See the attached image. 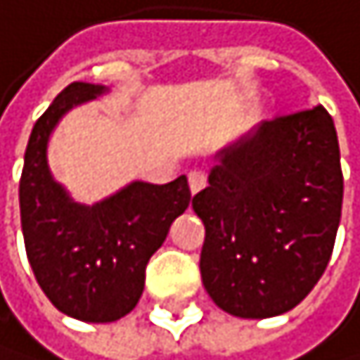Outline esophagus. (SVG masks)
<instances>
[{
  "instance_id": "esophagus-1",
  "label": "esophagus",
  "mask_w": 360,
  "mask_h": 360,
  "mask_svg": "<svg viewBox=\"0 0 360 360\" xmlns=\"http://www.w3.org/2000/svg\"><path fill=\"white\" fill-rule=\"evenodd\" d=\"M188 186H190V192H192V194H196V192H201V190L207 186V179H205V174H203V172L194 170V172H190V174H188Z\"/></svg>"
}]
</instances>
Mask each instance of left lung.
Segmentation results:
<instances>
[{
	"label": "left lung",
	"mask_w": 360,
	"mask_h": 360,
	"mask_svg": "<svg viewBox=\"0 0 360 360\" xmlns=\"http://www.w3.org/2000/svg\"><path fill=\"white\" fill-rule=\"evenodd\" d=\"M207 184L192 210L210 297L243 319L288 313L323 276L341 221L333 117L313 107L260 122L214 155Z\"/></svg>",
	"instance_id": "left-lung-1"
}]
</instances>
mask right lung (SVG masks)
<instances>
[{
  "mask_svg": "<svg viewBox=\"0 0 360 360\" xmlns=\"http://www.w3.org/2000/svg\"><path fill=\"white\" fill-rule=\"evenodd\" d=\"M107 91L72 82L54 98L27 139L19 184L23 240L39 286L60 313L91 323L117 321L137 306L150 255L192 198L181 174L164 186L131 181L87 205L52 176L47 144L56 124Z\"/></svg>",
  "mask_w": 360,
  "mask_h": 360,
  "instance_id": "obj_1",
  "label": "right lung"
}]
</instances>
